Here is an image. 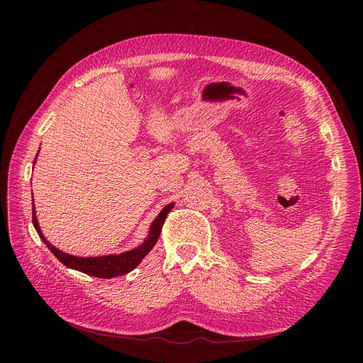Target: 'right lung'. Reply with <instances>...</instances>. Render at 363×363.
Returning a JSON list of instances; mask_svg holds the SVG:
<instances>
[{
  "mask_svg": "<svg viewBox=\"0 0 363 363\" xmlns=\"http://www.w3.org/2000/svg\"><path fill=\"white\" fill-rule=\"evenodd\" d=\"M35 160H36V157H35ZM33 164H35V162H33ZM174 204L175 203H170L163 207V211L159 213V216L152 220L147 240L140 247H137V249H133V250L121 253V255H108V256H99V257H78V256H72L65 252H60L59 249H55V247L51 245L50 241H47L44 234L41 233L40 223H38V219H36L33 203H32V223L35 226L38 235H40V238L45 242V245L51 250V253L57 259H59L65 266H67V268L84 272L86 275L95 277V278H116V277L125 275V274L135 269L140 264V262L150 253V250L155 247V244L157 242V240L160 237L163 223L167 218V213L172 211V208H174Z\"/></svg>",
  "mask_w": 363,
  "mask_h": 363,
  "instance_id": "right-lung-1",
  "label": "right lung"
}]
</instances>
